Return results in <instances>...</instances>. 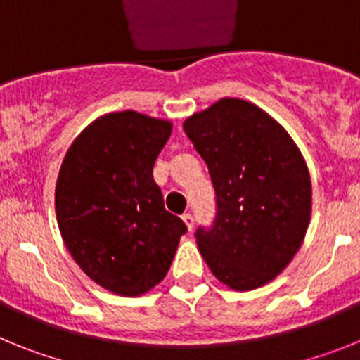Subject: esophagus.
Listing matches in <instances>:
<instances>
[{"instance_id": "34e87169", "label": "esophagus", "mask_w": 360, "mask_h": 360, "mask_svg": "<svg viewBox=\"0 0 360 360\" xmlns=\"http://www.w3.org/2000/svg\"><path fill=\"white\" fill-rule=\"evenodd\" d=\"M182 219L184 224H186V227L189 229V231H193V227H195V218H193V214H191V212H186V214H182Z\"/></svg>"}]
</instances>
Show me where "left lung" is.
I'll return each instance as SVG.
<instances>
[{
	"mask_svg": "<svg viewBox=\"0 0 360 360\" xmlns=\"http://www.w3.org/2000/svg\"><path fill=\"white\" fill-rule=\"evenodd\" d=\"M184 129L216 191L214 225L196 231L200 254L232 290L263 287L287 269L310 224L303 155L278 120L243 98H219Z\"/></svg>",
	"mask_w": 360,
	"mask_h": 360,
	"instance_id": "8db88e82",
	"label": "left lung"
}]
</instances>
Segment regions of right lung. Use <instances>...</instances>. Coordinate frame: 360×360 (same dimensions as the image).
I'll return each instance as SVG.
<instances>
[{
	"label": "right lung",
	"instance_id": "obj_1",
	"mask_svg": "<svg viewBox=\"0 0 360 360\" xmlns=\"http://www.w3.org/2000/svg\"><path fill=\"white\" fill-rule=\"evenodd\" d=\"M171 120L111 111L90 122L63 158L56 216L70 256L91 281L136 297L165 278L187 231L165 211L153 165Z\"/></svg>",
	"mask_w": 360,
	"mask_h": 360
}]
</instances>
